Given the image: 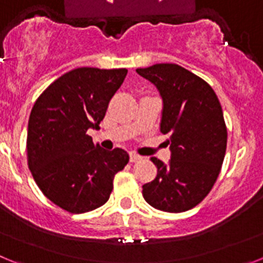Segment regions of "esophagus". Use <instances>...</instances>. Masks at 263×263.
<instances>
[{"label":"esophagus","instance_id":"1","mask_svg":"<svg viewBox=\"0 0 263 263\" xmlns=\"http://www.w3.org/2000/svg\"><path fill=\"white\" fill-rule=\"evenodd\" d=\"M141 159H142V157H141V155L136 154V153H130V162L136 163V162H139Z\"/></svg>","mask_w":263,"mask_h":263}]
</instances>
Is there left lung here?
Returning <instances> with one entry per match:
<instances>
[{"mask_svg": "<svg viewBox=\"0 0 263 263\" xmlns=\"http://www.w3.org/2000/svg\"><path fill=\"white\" fill-rule=\"evenodd\" d=\"M137 73L157 87L163 101L160 132L168 134L171 159L152 158L157 178L143 184L145 200L171 213L191 210L210 194L227 150V126L215 90L188 69L160 63Z\"/></svg>", "mask_w": 263, "mask_h": 263, "instance_id": "8db88e82", "label": "left lung"}]
</instances>
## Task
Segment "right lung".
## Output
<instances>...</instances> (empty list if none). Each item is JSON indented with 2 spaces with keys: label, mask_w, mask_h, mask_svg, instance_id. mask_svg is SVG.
<instances>
[{
  "label": "right lung",
  "mask_w": 263,
  "mask_h": 263,
  "mask_svg": "<svg viewBox=\"0 0 263 263\" xmlns=\"http://www.w3.org/2000/svg\"><path fill=\"white\" fill-rule=\"evenodd\" d=\"M127 69L81 67L48 85L31 109L27 126V163L32 178L53 204L71 213L104 205L115 175L129 154L95 145L88 129H100L110 99Z\"/></svg>",
  "instance_id": "add662e5"
}]
</instances>
